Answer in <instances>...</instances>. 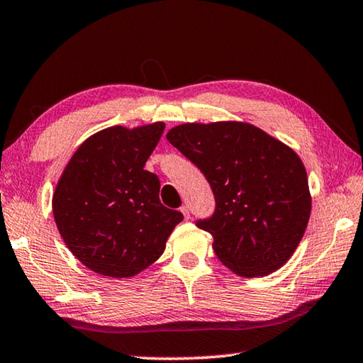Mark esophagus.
<instances>
[{
    "instance_id": "34e87169",
    "label": "esophagus",
    "mask_w": 363,
    "mask_h": 363,
    "mask_svg": "<svg viewBox=\"0 0 363 363\" xmlns=\"http://www.w3.org/2000/svg\"><path fill=\"white\" fill-rule=\"evenodd\" d=\"M181 213L184 214V218H186V219L190 218V208L187 205H182L181 206Z\"/></svg>"
}]
</instances>
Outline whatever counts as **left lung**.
<instances>
[{
    "label": "left lung",
    "instance_id": "left-lung-1",
    "mask_svg": "<svg viewBox=\"0 0 363 363\" xmlns=\"http://www.w3.org/2000/svg\"><path fill=\"white\" fill-rule=\"evenodd\" d=\"M167 139L210 182L216 208L196 227L220 262L261 277L290 259L311 216L306 168L290 147L240 121L184 123Z\"/></svg>",
    "mask_w": 363,
    "mask_h": 363
}]
</instances>
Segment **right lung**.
I'll return each mask as SVG.
<instances>
[{"mask_svg":"<svg viewBox=\"0 0 363 363\" xmlns=\"http://www.w3.org/2000/svg\"><path fill=\"white\" fill-rule=\"evenodd\" d=\"M164 131L158 121L112 126L78 147L57 182L52 213L79 262L106 277H133L155 262L181 211L160 201V179L144 169Z\"/></svg>","mask_w":363,"mask_h":363,"instance_id":"1","label":"right lung"}]
</instances>
